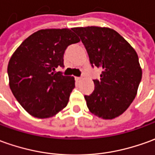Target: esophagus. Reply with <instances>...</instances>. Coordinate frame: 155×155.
Segmentation results:
<instances>
[{"mask_svg":"<svg viewBox=\"0 0 155 155\" xmlns=\"http://www.w3.org/2000/svg\"><path fill=\"white\" fill-rule=\"evenodd\" d=\"M75 80L77 82H78V81H81L82 80V78H79V77H75Z\"/></svg>","mask_w":155,"mask_h":155,"instance_id":"obj_1","label":"esophagus"}]
</instances>
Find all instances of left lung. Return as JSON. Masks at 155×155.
<instances>
[{"label": "left lung", "mask_w": 155, "mask_h": 155, "mask_svg": "<svg viewBox=\"0 0 155 155\" xmlns=\"http://www.w3.org/2000/svg\"><path fill=\"white\" fill-rule=\"evenodd\" d=\"M72 30L80 37L92 67L102 70L94 79V90L85 95L94 115L113 119L121 115L135 99L142 79L137 54L126 39L109 28L85 27Z\"/></svg>", "instance_id": "obj_1"}]
</instances>
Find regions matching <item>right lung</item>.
<instances>
[{"instance_id": "right-lung-1", "label": "right lung", "mask_w": 155, "mask_h": 155, "mask_svg": "<svg viewBox=\"0 0 155 155\" xmlns=\"http://www.w3.org/2000/svg\"><path fill=\"white\" fill-rule=\"evenodd\" d=\"M79 41L72 29H41L27 38L12 55L7 67L10 88L28 113L48 118L67 106L75 80L54 71L64 67L67 47Z\"/></svg>"}]
</instances>
